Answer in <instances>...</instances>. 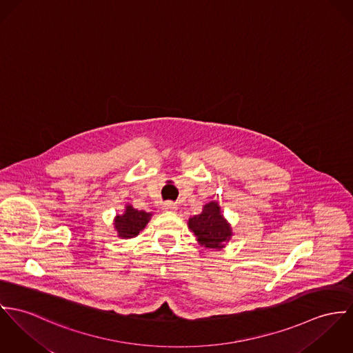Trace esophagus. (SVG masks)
<instances>
[{"label":"esophagus","mask_w":353,"mask_h":353,"mask_svg":"<svg viewBox=\"0 0 353 353\" xmlns=\"http://www.w3.org/2000/svg\"><path fill=\"white\" fill-rule=\"evenodd\" d=\"M162 208H163L165 211H176V210H177V205H176V203H173V201H166V203H163Z\"/></svg>","instance_id":"esophagus-1"}]
</instances>
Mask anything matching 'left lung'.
Returning <instances> with one entry per match:
<instances>
[{"instance_id": "obj_1", "label": "left lung", "mask_w": 353, "mask_h": 353, "mask_svg": "<svg viewBox=\"0 0 353 353\" xmlns=\"http://www.w3.org/2000/svg\"><path fill=\"white\" fill-rule=\"evenodd\" d=\"M188 228L194 232L197 242L208 249H221L232 238V228L221 212L216 201L203 205V211L188 219Z\"/></svg>"}]
</instances>
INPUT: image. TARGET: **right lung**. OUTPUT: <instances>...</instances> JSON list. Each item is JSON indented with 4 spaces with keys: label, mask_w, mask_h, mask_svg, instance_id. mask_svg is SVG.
I'll list each match as a JSON object with an SVG mask.
<instances>
[{
    "label": "right lung",
    "mask_w": 353,
    "mask_h": 353,
    "mask_svg": "<svg viewBox=\"0 0 353 353\" xmlns=\"http://www.w3.org/2000/svg\"><path fill=\"white\" fill-rule=\"evenodd\" d=\"M152 218V212H145L134 208L131 204L125 205V211L121 215L115 216V229L118 236L127 239L134 238L142 232Z\"/></svg>",
    "instance_id": "add662e5"
}]
</instances>
